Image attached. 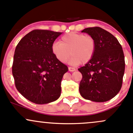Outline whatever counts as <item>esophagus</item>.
<instances>
[{
	"label": "esophagus",
	"instance_id": "34e87169",
	"mask_svg": "<svg viewBox=\"0 0 133 133\" xmlns=\"http://www.w3.org/2000/svg\"><path fill=\"white\" fill-rule=\"evenodd\" d=\"M68 69H69V71L71 72H73V71H75V69L74 68H72V67H69L68 68Z\"/></svg>",
	"mask_w": 133,
	"mask_h": 133
}]
</instances>
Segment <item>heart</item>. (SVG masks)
<instances>
[{
  "instance_id": "heart-1",
  "label": "heart",
  "mask_w": 133,
  "mask_h": 133,
  "mask_svg": "<svg viewBox=\"0 0 133 133\" xmlns=\"http://www.w3.org/2000/svg\"><path fill=\"white\" fill-rule=\"evenodd\" d=\"M95 49L96 42L93 37L76 32L64 35L60 42H55L51 45L52 53L60 62H66L71 55L69 63L73 65L90 61Z\"/></svg>"
}]
</instances>
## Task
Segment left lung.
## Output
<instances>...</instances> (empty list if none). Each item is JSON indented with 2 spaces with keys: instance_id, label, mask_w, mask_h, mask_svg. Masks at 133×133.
<instances>
[{
  "instance_id": "8db88e82",
  "label": "left lung",
  "mask_w": 133,
  "mask_h": 133,
  "mask_svg": "<svg viewBox=\"0 0 133 133\" xmlns=\"http://www.w3.org/2000/svg\"><path fill=\"white\" fill-rule=\"evenodd\" d=\"M93 37L95 54L78 71L82 75L79 91L84 98L104 102L115 97L122 85L125 58L122 48L116 37L100 27L82 31Z\"/></svg>"
}]
</instances>
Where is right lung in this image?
Listing matches in <instances>:
<instances>
[{"mask_svg":"<svg viewBox=\"0 0 133 133\" xmlns=\"http://www.w3.org/2000/svg\"><path fill=\"white\" fill-rule=\"evenodd\" d=\"M62 34L35 29L20 41L15 51L12 73L16 88L25 98L37 104L52 102L61 95V81L68 71L51 51Z\"/></svg>","mask_w":133,"mask_h":133,"instance_id":"right-lung-1","label":"right lung"}]
</instances>
